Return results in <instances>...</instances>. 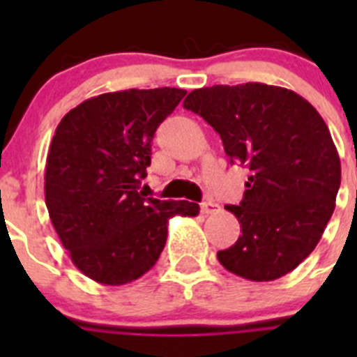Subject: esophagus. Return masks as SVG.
I'll list each match as a JSON object with an SVG mask.
<instances>
[{
    "instance_id": "34e87169",
    "label": "esophagus",
    "mask_w": 357,
    "mask_h": 357,
    "mask_svg": "<svg viewBox=\"0 0 357 357\" xmlns=\"http://www.w3.org/2000/svg\"><path fill=\"white\" fill-rule=\"evenodd\" d=\"M200 207H202V212H204V214H214V212H218L219 208H221L219 207V204H215V202H212V200L204 202Z\"/></svg>"
}]
</instances>
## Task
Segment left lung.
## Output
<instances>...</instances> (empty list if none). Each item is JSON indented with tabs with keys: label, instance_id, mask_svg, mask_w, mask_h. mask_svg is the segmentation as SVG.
I'll return each mask as SVG.
<instances>
[{
	"label": "left lung",
	"instance_id": "1",
	"mask_svg": "<svg viewBox=\"0 0 357 357\" xmlns=\"http://www.w3.org/2000/svg\"><path fill=\"white\" fill-rule=\"evenodd\" d=\"M219 132L250 176L236 215L242 235L218 259L250 282L294 271L321 240L340 186V158L318 110L295 91L245 82L195 89L183 102Z\"/></svg>",
	"mask_w": 357,
	"mask_h": 357
}]
</instances>
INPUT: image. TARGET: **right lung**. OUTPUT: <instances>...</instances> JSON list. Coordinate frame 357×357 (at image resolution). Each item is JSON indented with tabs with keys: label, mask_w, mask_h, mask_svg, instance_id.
<instances>
[{
	"label": "right lung",
	"mask_w": 357,
	"mask_h": 357,
	"mask_svg": "<svg viewBox=\"0 0 357 357\" xmlns=\"http://www.w3.org/2000/svg\"><path fill=\"white\" fill-rule=\"evenodd\" d=\"M185 89L103 93L63 115L50 145L45 199L72 262L102 285H126L155 266L169 219L195 218L199 204L139 192L160 122Z\"/></svg>",
	"instance_id": "right-lung-1"
}]
</instances>
